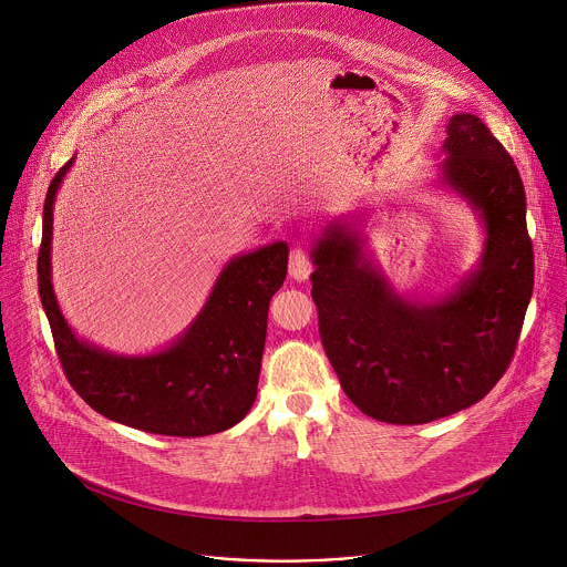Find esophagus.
<instances>
[{
    "mask_svg": "<svg viewBox=\"0 0 567 567\" xmlns=\"http://www.w3.org/2000/svg\"><path fill=\"white\" fill-rule=\"evenodd\" d=\"M311 274V265H309V258L296 249L291 256H289V276L296 280V282H305Z\"/></svg>",
    "mask_w": 567,
    "mask_h": 567,
    "instance_id": "1",
    "label": "esophagus"
}]
</instances>
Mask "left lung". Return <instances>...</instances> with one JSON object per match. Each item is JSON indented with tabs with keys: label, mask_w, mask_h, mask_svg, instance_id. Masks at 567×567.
I'll return each instance as SVG.
<instances>
[{
	"label": "left lung",
	"mask_w": 567,
	"mask_h": 567,
	"mask_svg": "<svg viewBox=\"0 0 567 567\" xmlns=\"http://www.w3.org/2000/svg\"><path fill=\"white\" fill-rule=\"evenodd\" d=\"M433 184L460 197L482 251L449 291L401 293L372 260L363 219H334L311 249L320 341L354 406L377 422L426 424L460 413L505 374L534 289L520 175L475 114L446 123Z\"/></svg>",
	"instance_id": "1"
}]
</instances>
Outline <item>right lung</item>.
I'll return each instance as SVG.
<instances>
[{"instance_id": "right-lung-1", "label": "right lung", "mask_w": 567, "mask_h": 567, "mask_svg": "<svg viewBox=\"0 0 567 567\" xmlns=\"http://www.w3.org/2000/svg\"><path fill=\"white\" fill-rule=\"evenodd\" d=\"M73 161L49 186L38 256L40 300L69 383L103 417L145 433L202 437L235 426L258 394L269 302L287 276V241L230 258L199 313L166 348L103 350L71 330L51 276L53 204Z\"/></svg>"}]
</instances>
